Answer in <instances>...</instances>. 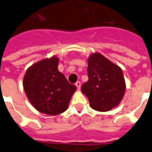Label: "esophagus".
I'll return each instance as SVG.
<instances>
[{
	"instance_id": "1",
	"label": "esophagus",
	"mask_w": 152,
	"mask_h": 152,
	"mask_svg": "<svg viewBox=\"0 0 152 152\" xmlns=\"http://www.w3.org/2000/svg\"><path fill=\"white\" fill-rule=\"evenodd\" d=\"M76 86L77 88L80 89V87H81V83H80V81H77V82L76 83Z\"/></svg>"
}]
</instances>
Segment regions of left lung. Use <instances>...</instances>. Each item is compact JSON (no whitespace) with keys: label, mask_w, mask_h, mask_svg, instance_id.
<instances>
[{"label":"left lung","mask_w":152,"mask_h":152,"mask_svg":"<svg viewBox=\"0 0 152 152\" xmlns=\"http://www.w3.org/2000/svg\"><path fill=\"white\" fill-rule=\"evenodd\" d=\"M88 81L81 91L94 110L106 112L119 104L125 93L123 71L101 54H92L88 59Z\"/></svg>","instance_id":"1"}]
</instances>
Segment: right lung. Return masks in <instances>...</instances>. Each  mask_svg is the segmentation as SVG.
<instances>
[{"instance_id": "add662e5", "label": "right lung", "mask_w": 152, "mask_h": 152, "mask_svg": "<svg viewBox=\"0 0 152 152\" xmlns=\"http://www.w3.org/2000/svg\"><path fill=\"white\" fill-rule=\"evenodd\" d=\"M58 64L56 57L44 59L29 67L23 80L24 91L33 107L50 115L67 109L76 89L58 70Z\"/></svg>"}]
</instances>
